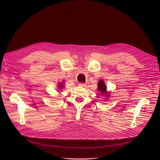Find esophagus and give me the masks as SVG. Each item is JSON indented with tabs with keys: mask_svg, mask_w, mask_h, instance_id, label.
Segmentation results:
<instances>
[{
	"mask_svg": "<svg viewBox=\"0 0 160 160\" xmlns=\"http://www.w3.org/2000/svg\"><path fill=\"white\" fill-rule=\"evenodd\" d=\"M79 86L80 87L84 88V87H86V84H84V83H80V84H79Z\"/></svg>",
	"mask_w": 160,
	"mask_h": 160,
	"instance_id": "1",
	"label": "esophagus"
}]
</instances>
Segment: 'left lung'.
Segmentation results:
<instances>
[{
	"instance_id": "left-lung-1",
	"label": "left lung",
	"mask_w": 160,
	"mask_h": 160,
	"mask_svg": "<svg viewBox=\"0 0 160 160\" xmlns=\"http://www.w3.org/2000/svg\"><path fill=\"white\" fill-rule=\"evenodd\" d=\"M97 86H98L97 90L100 92L101 94L103 95L105 97H106V99L105 100L107 101L108 100V98H109V97H110L111 92H107V86L105 84L104 81L102 80V79L99 80L98 82Z\"/></svg>"
}]
</instances>
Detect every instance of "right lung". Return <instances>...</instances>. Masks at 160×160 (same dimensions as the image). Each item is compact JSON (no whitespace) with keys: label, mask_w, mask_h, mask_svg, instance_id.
I'll return each mask as SVG.
<instances>
[{"label":"right lung","mask_w":160,"mask_h":160,"mask_svg":"<svg viewBox=\"0 0 160 160\" xmlns=\"http://www.w3.org/2000/svg\"><path fill=\"white\" fill-rule=\"evenodd\" d=\"M65 81L64 80H63L62 81V82H60L59 83H58V86H57V88H58V90H62V89H63L64 88V87H65ZM57 91H58V90H57Z\"/></svg>","instance_id":"add662e5"}]
</instances>
